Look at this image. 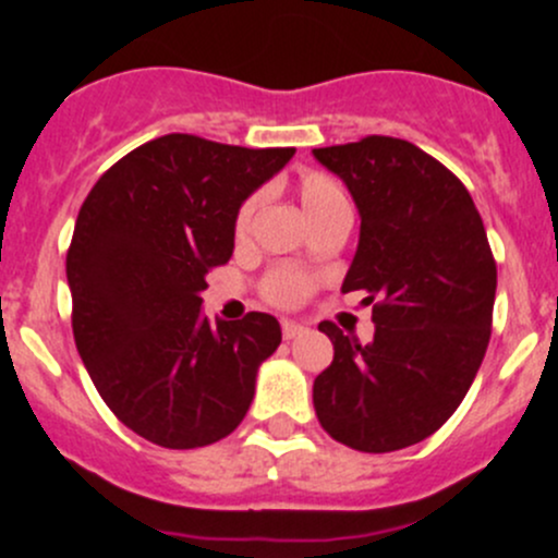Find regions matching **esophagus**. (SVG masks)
Returning a JSON list of instances; mask_svg holds the SVG:
<instances>
[{"label":"esophagus","instance_id":"1","mask_svg":"<svg viewBox=\"0 0 558 558\" xmlns=\"http://www.w3.org/2000/svg\"><path fill=\"white\" fill-rule=\"evenodd\" d=\"M302 331H305V326L291 324V320H283V337H286V340H294V337H300Z\"/></svg>","mask_w":558,"mask_h":558}]
</instances>
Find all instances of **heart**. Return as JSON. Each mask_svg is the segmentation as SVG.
<instances>
[{"mask_svg":"<svg viewBox=\"0 0 558 558\" xmlns=\"http://www.w3.org/2000/svg\"><path fill=\"white\" fill-rule=\"evenodd\" d=\"M296 194H300L302 207H305L313 227L329 221L337 213L351 210L342 183L326 172L302 174L300 183H296ZM258 202H262V196L251 194L243 205H240L238 216H234V238L238 240H245L247 234H251ZM315 286H318V278H315L313 272H305V269L296 267H275L264 275L262 283H258V291H262L264 302H269V305L280 307V311H294L302 302H307V296L313 294Z\"/></svg>","mask_w":558,"mask_h":558,"instance_id":"obj_1","label":"heart"}]
</instances>
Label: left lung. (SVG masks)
Returning <instances> with one entry per match:
<instances>
[{
	"label": "left lung",
	"instance_id": "obj_1",
	"mask_svg": "<svg viewBox=\"0 0 558 558\" xmlns=\"http://www.w3.org/2000/svg\"><path fill=\"white\" fill-rule=\"evenodd\" d=\"M313 156L359 207L342 291H364L375 320L369 345L318 324L335 359L313 384L315 415L353 451H399L435 435L470 391L492 337L497 262L470 191L418 145L369 134Z\"/></svg>",
	"mask_w": 558,
	"mask_h": 558
}]
</instances>
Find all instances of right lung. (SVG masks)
<instances>
[{
	"label": "right lung",
	"mask_w": 558,
	"mask_h": 558,
	"mask_svg": "<svg viewBox=\"0 0 558 558\" xmlns=\"http://www.w3.org/2000/svg\"><path fill=\"white\" fill-rule=\"evenodd\" d=\"M294 148L165 134L88 191L66 251L75 345L116 418L161 448L232 435L258 364L280 345L267 313L202 315L205 278L234 251V216Z\"/></svg>",
	"instance_id": "1"
}]
</instances>
